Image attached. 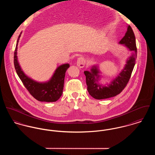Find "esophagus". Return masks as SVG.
Listing matches in <instances>:
<instances>
[{"label": "esophagus", "instance_id": "1", "mask_svg": "<svg viewBox=\"0 0 155 155\" xmlns=\"http://www.w3.org/2000/svg\"><path fill=\"white\" fill-rule=\"evenodd\" d=\"M86 64V61L84 60V58L82 57H79L77 60V65L78 67L81 68H83L85 66Z\"/></svg>", "mask_w": 155, "mask_h": 155}]
</instances>
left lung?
<instances>
[{
  "instance_id": "8db88e82",
  "label": "left lung",
  "mask_w": 155,
  "mask_h": 155,
  "mask_svg": "<svg viewBox=\"0 0 155 155\" xmlns=\"http://www.w3.org/2000/svg\"><path fill=\"white\" fill-rule=\"evenodd\" d=\"M119 44L126 46L128 50L132 51L133 53L127 58L124 69L110 84L105 85L99 84L101 76L99 74L100 71L98 66L95 65L92 67L90 71H84L87 91L91 97L95 99L109 98L118 95L124 89L130 80L137 58L136 38L133 31L130 25L127 26V32Z\"/></svg>"
}]
</instances>
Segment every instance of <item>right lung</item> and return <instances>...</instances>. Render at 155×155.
<instances>
[{"label": "right lung", "mask_w": 155, "mask_h": 155, "mask_svg": "<svg viewBox=\"0 0 155 155\" xmlns=\"http://www.w3.org/2000/svg\"><path fill=\"white\" fill-rule=\"evenodd\" d=\"M21 34L22 32L18 37L14 52L15 69L17 74L34 98L41 102H56L62 95L65 74L70 66L69 64H63L58 66L47 82H39L29 78L22 70L18 61L17 48Z\"/></svg>", "instance_id": "add662e5"}]
</instances>
